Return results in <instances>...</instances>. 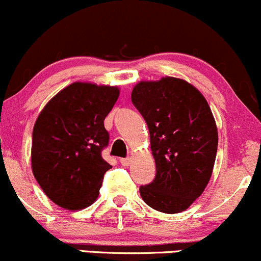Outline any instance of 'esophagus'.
<instances>
[{"mask_svg":"<svg viewBox=\"0 0 261 261\" xmlns=\"http://www.w3.org/2000/svg\"><path fill=\"white\" fill-rule=\"evenodd\" d=\"M120 163H121L122 166H130L131 163H133V160H131V159H128V158L120 159Z\"/></svg>","mask_w":261,"mask_h":261,"instance_id":"obj_1","label":"esophagus"}]
</instances>
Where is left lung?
Listing matches in <instances>:
<instances>
[{
	"label": "left lung",
	"mask_w": 261,
	"mask_h": 261,
	"mask_svg": "<svg viewBox=\"0 0 261 261\" xmlns=\"http://www.w3.org/2000/svg\"><path fill=\"white\" fill-rule=\"evenodd\" d=\"M131 101L147 123L156 177L140 188L142 200L165 214L185 211L209 184L218 127L204 95L182 79L140 81Z\"/></svg>",
	"instance_id": "1"
}]
</instances>
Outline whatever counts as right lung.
Instances as JSON below:
<instances>
[{
  "label": "right lung",
  "instance_id": "obj_1",
  "mask_svg": "<svg viewBox=\"0 0 261 261\" xmlns=\"http://www.w3.org/2000/svg\"><path fill=\"white\" fill-rule=\"evenodd\" d=\"M120 95L117 86L73 82L57 92L37 116L31 167L51 201L82 210L96 201L105 172L101 156L109 142L103 120Z\"/></svg>",
  "mask_w": 261,
  "mask_h": 261
}]
</instances>
